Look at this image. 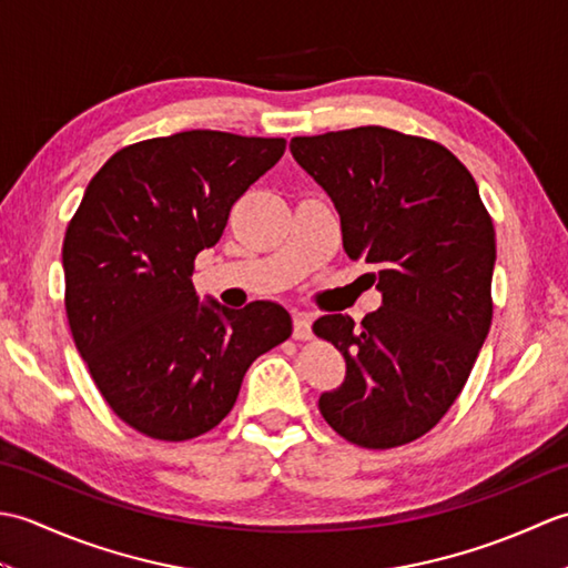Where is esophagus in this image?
<instances>
[{
	"instance_id": "esophagus-1",
	"label": "esophagus",
	"mask_w": 568,
	"mask_h": 568,
	"mask_svg": "<svg viewBox=\"0 0 568 568\" xmlns=\"http://www.w3.org/2000/svg\"><path fill=\"white\" fill-rule=\"evenodd\" d=\"M293 336L297 342H305L312 336V317L307 315V312H297V315L293 317Z\"/></svg>"
}]
</instances>
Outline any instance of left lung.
<instances>
[{"instance_id": "1", "label": "left lung", "mask_w": 568, "mask_h": 568, "mask_svg": "<svg viewBox=\"0 0 568 568\" xmlns=\"http://www.w3.org/2000/svg\"><path fill=\"white\" fill-rule=\"evenodd\" d=\"M291 151L339 212L348 258L376 265L383 293L361 324H312L346 358L320 413L364 449L415 442L464 390L490 329L496 229L476 180L442 143L385 126L295 136Z\"/></svg>"}]
</instances>
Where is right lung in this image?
Listing matches in <instances>:
<instances>
[{
  "label": "right lung",
  "instance_id": "add662e5",
  "mask_svg": "<svg viewBox=\"0 0 568 568\" xmlns=\"http://www.w3.org/2000/svg\"><path fill=\"white\" fill-rule=\"evenodd\" d=\"M283 151L285 139L210 129L131 143L72 214V339L114 415L151 439L185 442L220 425L253 361L293 334L281 305H200L192 285L197 253L220 241L234 202Z\"/></svg>",
  "mask_w": 568,
  "mask_h": 568
}]
</instances>
